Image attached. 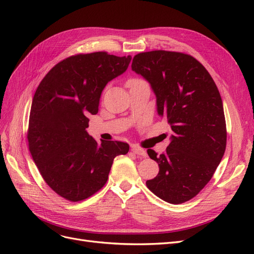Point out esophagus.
Segmentation results:
<instances>
[{
	"label": "esophagus",
	"instance_id": "34e87169",
	"mask_svg": "<svg viewBox=\"0 0 254 254\" xmlns=\"http://www.w3.org/2000/svg\"><path fill=\"white\" fill-rule=\"evenodd\" d=\"M131 151L133 153H135V155L137 156H141V157H147V152H146V150H144L143 148L141 147H137V146H132L131 147Z\"/></svg>",
	"mask_w": 254,
	"mask_h": 254
}]
</instances>
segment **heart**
Wrapping results in <instances>:
<instances>
[{
	"mask_svg": "<svg viewBox=\"0 0 254 254\" xmlns=\"http://www.w3.org/2000/svg\"><path fill=\"white\" fill-rule=\"evenodd\" d=\"M133 80H136V79H130V80H129V81H128L127 83H129V82H131V81H133Z\"/></svg>",
	"mask_w": 254,
	"mask_h": 254,
	"instance_id": "heart-1",
	"label": "heart"
}]
</instances>
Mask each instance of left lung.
<instances>
[{
	"mask_svg": "<svg viewBox=\"0 0 254 254\" xmlns=\"http://www.w3.org/2000/svg\"><path fill=\"white\" fill-rule=\"evenodd\" d=\"M131 68L151 84L158 112L172 128L165 153L147 149L159 174L146 186L166 202L189 201L211 180L226 150V119L216 83L197 59L179 52L140 53Z\"/></svg>",
	"mask_w": 254,
	"mask_h": 254,
	"instance_id": "8db88e82",
	"label": "left lung"
}]
</instances>
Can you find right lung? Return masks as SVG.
<instances>
[{
  "instance_id": "right-lung-1",
  "label": "right lung",
  "mask_w": 254,
  "mask_h": 254,
  "mask_svg": "<svg viewBox=\"0 0 254 254\" xmlns=\"http://www.w3.org/2000/svg\"><path fill=\"white\" fill-rule=\"evenodd\" d=\"M130 60L107 52L77 54L53 66L36 90L28 148L43 180L68 201L94 195L108 180L113 159L129 150L124 142L97 143L86 129L106 84L124 73Z\"/></svg>"
}]
</instances>
